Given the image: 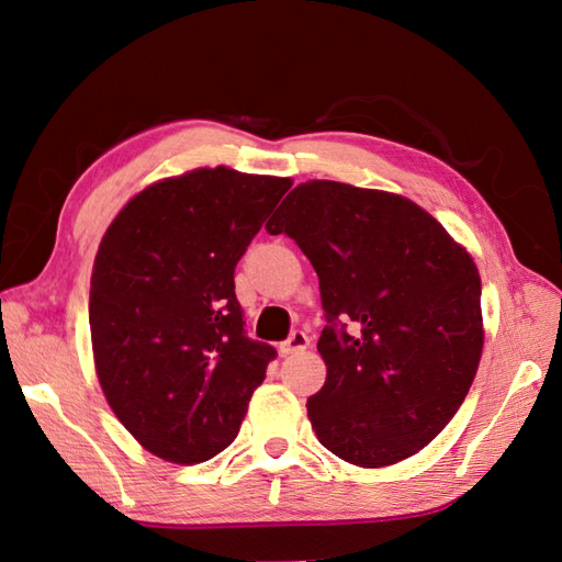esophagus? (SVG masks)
Listing matches in <instances>:
<instances>
[{"label":"esophagus","instance_id":"1","mask_svg":"<svg viewBox=\"0 0 562 562\" xmlns=\"http://www.w3.org/2000/svg\"><path fill=\"white\" fill-rule=\"evenodd\" d=\"M310 346V338H307V334H303V331H293L291 334V338L289 340H283V344L279 346V352L281 355H295V352H300V350H305Z\"/></svg>","mask_w":562,"mask_h":562}]
</instances>
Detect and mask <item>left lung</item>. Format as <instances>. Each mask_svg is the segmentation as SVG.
I'll return each instance as SVG.
<instances>
[{
  "label": "left lung",
  "instance_id": "obj_1",
  "mask_svg": "<svg viewBox=\"0 0 562 562\" xmlns=\"http://www.w3.org/2000/svg\"><path fill=\"white\" fill-rule=\"evenodd\" d=\"M267 231L291 236L319 277L326 381L307 401L319 443L367 470L419 453L482 360L472 255L413 200L338 181L295 186Z\"/></svg>",
  "mask_w": 562,
  "mask_h": 562
}]
</instances>
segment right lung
Instances as JSON below:
<instances>
[{
	"label": "right lung",
	"instance_id": "right-lung-1",
	"mask_svg": "<svg viewBox=\"0 0 562 562\" xmlns=\"http://www.w3.org/2000/svg\"><path fill=\"white\" fill-rule=\"evenodd\" d=\"M291 178L202 167L133 195L90 279L94 372L149 453L195 464L238 436L277 350L243 331L234 271Z\"/></svg>",
	"mask_w": 562,
	"mask_h": 562
}]
</instances>
